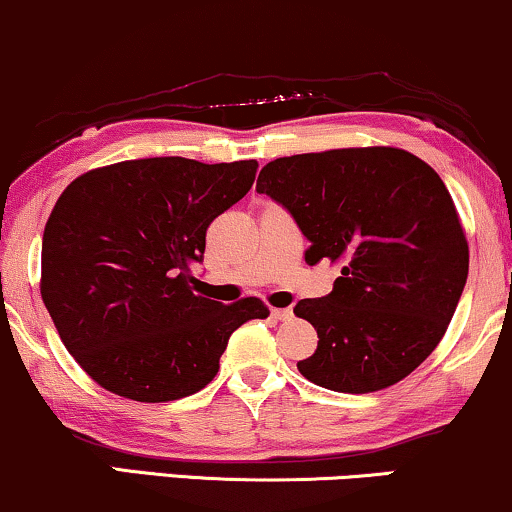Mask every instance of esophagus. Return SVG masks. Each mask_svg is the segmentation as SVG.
Returning a JSON list of instances; mask_svg holds the SVG:
<instances>
[{"mask_svg":"<svg viewBox=\"0 0 512 512\" xmlns=\"http://www.w3.org/2000/svg\"><path fill=\"white\" fill-rule=\"evenodd\" d=\"M269 314H271V319H276V321H290V319H293V309H290V307H286V309L271 307Z\"/></svg>","mask_w":512,"mask_h":512,"instance_id":"34e87169","label":"esophagus"}]
</instances>
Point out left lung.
<instances>
[{"instance_id":"obj_1","label":"left lung","mask_w":512,"mask_h":512,"mask_svg":"<svg viewBox=\"0 0 512 512\" xmlns=\"http://www.w3.org/2000/svg\"><path fill=\"white\" fill-rule=\"evenodd\" d=\"M257 193L295 217L304 262L340 264L331 293L293 309L319 335L297 361L304 378L366 394L416 371L449 328L470 262L439 174L404 148H333L271 160Z\"/></svg>"}]
</instances>
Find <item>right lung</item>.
Wrapping results in <instances>:
<instances>
[{
  "label": "right lung",
  "instance_id": "add662e5",
  "mask_svg": "<svg viewBox=\"0 0 512 512\" xmlns=\"http://www.w3.org/2000/svg\"><path fill=\"white\" fill-rule=\"evenodd\" d=\"M257 160L141 158L70 181L44 226L40 293L84 373L118 397L158 404L203 390L231 333L267 319L260 297L193 293L205 234L250 191Z\"/></svg>",
  "mask_w": 512,
  "mask_h": 512
}]
</instances>
